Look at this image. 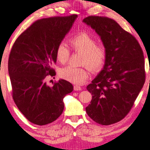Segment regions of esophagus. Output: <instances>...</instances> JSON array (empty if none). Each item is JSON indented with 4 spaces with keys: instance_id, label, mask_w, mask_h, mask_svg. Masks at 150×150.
Segmentation results:
<instances>
[{
    "instance_id": "34e87169",
    "label": "esophagus",
    "mask_w": 150,
    "mask_h": 150,
    "mask_svg": "<svg viewBox=\"0 0 150 150\" xmlns=\"http://www.w3.org/2000/svg\"><path fill=\"white\" fill-rule=\"evenodd\" d=\"M81 89H82V88H81V87L79 86H74V90H75V91H81Z\"/></svg>"
}]
</instances>
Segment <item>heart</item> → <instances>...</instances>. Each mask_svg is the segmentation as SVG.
<instances>
[{"label": "heart", "instance_id": "obj_1", "mask_svg": "<svg viewBox=\"0 0 150 150\" xmlns=\"http://www.w3.org/2000/svg\"><path fill=\"white\" fill-rule=\"evenodd\" d=\"M72 48L77 53L83 54L81 65L87 66L93 72L101 70L107 59V50L103 45H97V40L86 32H81L69 40ZM70 52L64 43H60L56 50V60L60 64L68 62ZM62 78L80 85L88 78V71L86 68H78L68 66L59 71Z\"/></svg>", "mask_w": 150, "mask_h": 150}]
</instances>
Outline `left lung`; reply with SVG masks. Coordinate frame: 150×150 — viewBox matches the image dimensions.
<instances>
[{
    "instance_id": "obj_1",
    "label": "left lung",
    "mask_w": 150,
    "mask_h": 150,
    "mask_svg": "<svg viewBox=\"0 0 150 150\" xmlns=\"http://www.w3.org/2000/svg\"><path fill=\"white\" fill-rule=\"evenodd\" d=\"M83 22L98 33L107 50L104 67L86 87L92 99L86 111L95 122L110 125L126 117L144 84L143 50L113 19L88 16Z\"/></svg>"
}]
</instances>
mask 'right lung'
<instances>
[{"mask_svg":"<svg viewBox=\"0 0 150 150\" xmlns=\"http://www.w3.org/2000/svg\"><path fill=\"white\" fill-rule=\"evenodd\" d=\"M76 14L36 20L17 37L9 57L8 69L12 97L26 119L37 125L57 120L64 108L63 99L73 86L59 80L47 85V76L56 75V50L69 32Z\"/></svg>","mask_w":150,"mask_h":150,"instance_id":"obj_1","label":"right lung"}]
</instances>
